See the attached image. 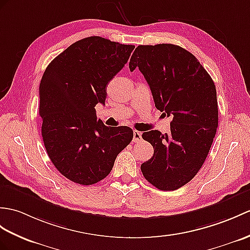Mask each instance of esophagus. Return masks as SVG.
Instances as JSON below:
<instances>
[{"instance_id": "obj_1", "label": "esophagus", "mask_w": 250, "mask_h": 250, "mask_svg": "<svg viewBox=\"0 0 250 250\" xmlns=\"http://www.w3.org/2000/svg\"><path fill=\"white\" fill-rule=\"evenodd\" d=\"M141 141H142V133L136 130L133 131V142L139 143Z\"/></svg>"}]
</instances>
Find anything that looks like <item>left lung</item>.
<instances>
[{"label":"left lung","mask_w":250,"mask_h":250,"mask_svg":"<svg viewBox=\"0 0 250 250\" xmlns=\"http://www.w3.org/2000/svg\"><path fill=\"white\" fill-rule=\"evenodd\" d=\"M130 70L138 68L155 107L171 117L170 133H143L153 156L142 164L145 179L161 190L188 183L204 165L218 125L216 88L210 74L185 49L171 43L138 45Z\"/></svg>","instance_id":"left-lung-1"}]
</instances>
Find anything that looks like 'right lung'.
<instances>
[{"instance_id": "1", "label": "right lung", "mask_w": 250, "mask_h": 250, "mask_svg": "<svg viewBox=\"0 0 250 250\" xmlns=\"http://www.w3.org/2000/svg\"><path fill=\"white\" fill-rule=\"evenodd\" d=\"M91 36L72 43L46 67L39 86L42 135L52 163L70 181L91 185L111 172L129 145V126H107L97 117L106 86L134 50Z\"/></svg>"}]
</instances>
